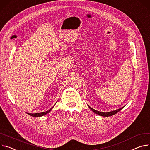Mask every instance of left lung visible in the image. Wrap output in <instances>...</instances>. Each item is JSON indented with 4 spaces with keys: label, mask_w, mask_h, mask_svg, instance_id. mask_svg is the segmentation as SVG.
<instances>
[{
    "label": "left lung",
    "mask_w": 150,
    "mask_h": 150,
    "mask_svg": "<svg viewBox=\"0 0 150 150\" xmlns=\"http://www.w3.org/2000/svg\"><path fill=\"white\" fill-rule=\"evenodd\" d=\"M88 107L89 108V109H91L92 110H93L94 113H96V114H97V115H100V116H102V117H110V116H112V115H115V114H116V113H117L119 111H120L124 107H122V108H121L120 109H117V110H113V111H112V112H99V111H97V110H95V109H93V108H91L89 106H88Z\"/></svg>",
    "instance_id": "left-lung-1"
}]
</instances>
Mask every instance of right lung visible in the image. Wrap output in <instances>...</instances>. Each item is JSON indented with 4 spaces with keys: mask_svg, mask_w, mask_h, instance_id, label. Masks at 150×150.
Returning a JSON list of instances; mask_svg holds the SVG:
<instances>
[{
    "mask_svg": "<svg viewBox=\"0 0 150 150\" xmlns=\"http://www.w3.org/2000/svg\"><path fill=\"white\" fill-rule=\"evenodd\" d=\"M53 107H52L50 109H49V110L47 111H45L44 112H41V113H28L29 115H30V116L32 117H41V116H43V115H45L47 113H48L52 109H53Z\"/></svg>",
    "mask_w": 150,
    "mask_h": 150,
    "instance_id": "right-lung-1",
    "label": "right lung"
}]
</instances>
